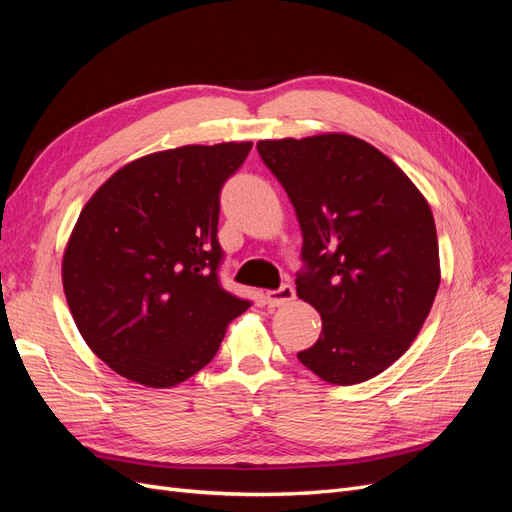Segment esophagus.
Returning <instances> with one entry per match:
<instances>
[{
	"label": "esophagus",
	"mask_w": 512,
	"mask_h": 512,
	"mask_svg": "<svg viewBox=\"0 0 512 512\" xmlns=\"http://www.w3.org/2000/svg\"><path fill=\"white\" fill-rule=\"evenodd\" d=\"M292 299H294V288L288 286V284H284L282 288H277V290L267 292V303L271 307H282V305L290 303Z\"/></svg>",
	"instance_id": "1"
}]
</instances>
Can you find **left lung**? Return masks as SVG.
Masks as SVG:
<instances>
[{"mask_svg": "<svg viewBox=\"0 0 512 512\" xmlns=\"http://www.w3.org/2000/svg\"><path fill=\"white\" fill-rule=\"evenodd\" d=\"M303 232L297 294L318 309V342L299 361L318 378L359 384L416 339L440 286L436 222L391 158L350 134L258 141Z\"/></svg>", "mask_w": 512, "mask_h": 512, "instance_id": "1", "label": "left lung"}]
</instances>
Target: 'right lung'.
Masks as SVG:
<instances>
[{
    "mask_svg": "<svg viewBox=\"0 0 512 512\" xmlns=\"http://www.w3.org/2000/svg\"><path fill=\"white\" fill-rule=\"evenodd\" d=\"M252 143L149 153L87 200L61 260L66 301L85 344L149 389L192 378L250 301L218 282L220 190Z\"/></svg>",
    "mask_w": 512,
    "mask_h": 512,
    "instance_id": "right-lung-1",
    "label": "right lung"
}]
</instances>
